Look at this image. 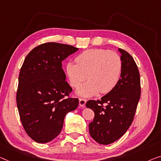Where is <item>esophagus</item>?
<instances>
[{
    "mask_svg": "<svg viewBox=\"0 0 161 161\" xmlns=\"http://www.w3.org/2000/svg\"><path fill=\"white\" fill-rule=\"evenodd\" d=\"M86 102H87V100L84 99V98H80V100H79V104L81 107H85Z\"/></svg>",
    "mask_w": 161,
    "mask_h": 161,
    "instance_id": "obj_1",
    "label": "esophagus"
}]
</instances>
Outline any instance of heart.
Segmentation results:
<instances>
[{
	"label": "heart",
	"mask_w": 161,
	"mask_h": 161,
	"mask_svg": "<svg viewBox=\"0 0 161 161\" xmlns=\"http://www.w3.org/2000/svg\"><path fill=\"white\" fill-rule=\"evenodd\" d=\"M75 63L69 62L66 73L71 85L78 87L87 77V80L76 91L81 97H90L100 91L108 93L116 87L122 72L121 58L111 50L94 48L78 55Z\"/></svg>",
	"instance_id": "1"
}]
</instances>
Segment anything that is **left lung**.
<instances>
[{"label": "left lung", "mask_w": 161, "mask_h": 161, "mask_svg": "<svg viewBox=\"0 0 161 161\" xmlns=\"http://www.w3.org/2000/svg\"><path fill=\"white\" fill-rule=\"evenodd\" d=\"M121 54L122 72L116 87L98 100H89L86 106L95 112L89 124L92 139L101 145L116 142L132 123L140 97V76L137 66L129 53L119 48Z\"/></svg>", "instance_id": "obj_1"}]
</instances>
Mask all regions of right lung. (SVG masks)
<instances>
[{
    "mask_svg": "<svg viewBox=\"0 0 161 161\" xmlns=\"http://www.w3.org/2000/svg\"><path fill=\"white\" fill-rule=\"evenodd\" d=\"M78 50L47 42L25 58L19 76L16 104L24 129L35 142L46 143L56 138L66 114L78 106V98L67 97L72 89L62 69V61Z\"/></svg>",
    "mask_w": 161,
    "mask_h": 161,
    "instance_id": "add662e5",
    "label": "right lung"
}]
</instances>
